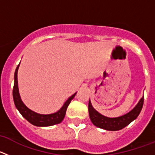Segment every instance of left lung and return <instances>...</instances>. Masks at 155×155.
Returning <instances> with one entry per match:
<instances>
[{"instance_id": "1", "label": "left lung", "mask_w": 155, "mask_h": 155, "mask_svg": "<svg viewBox=\"0 0 155 155\" xmlns=\"http://www.w3.org/2000/svg\"><path fill=\"white\" fill-rule=\"evenodd\" d=\"M143 105V96L140 99L136 106L132 110L130 111L129 113H127V114L123 115V116H119V117L110 118V117L103 116V115L98 113V111L95 110L91 105V102L89 99L88 113H89L90 120L95 127L104 129L105 130L116 131L124 129V127L130 124L131 122L136 120L137 116H139L140 111H141Z\"/></svg>"}]
</instances>
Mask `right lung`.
Wrapping results in <instances>:
<instances>
[{
	"instance_id": "obj_1",
	"label": "right lung",
	"mask_w": 155,
	"mask_h": 155,
	"mask_svg": "<svg viewBox=\"0 0 155 155\" xmlns=\"http://www.w3.org/2000/svg\"><path fill=\"white\" fill-rule=\"evenodd\" d=\"M19 64L16 68L15 76H14V87H13V99L15 107L17 108L19 113L26 120H28L30 124L36 127H50V126L56 125L61 124L64 120L66 114V111L68 109V105L71 103V100L74 98L77 92L72 94L71 97L68 98V100L64 102L62 107L59 109L57 112L51 114H39L34 111L28 109L26 105L23 103L20 94H19L18 84V71Z\"/></svg>"
}]
</instances>
